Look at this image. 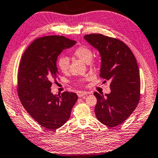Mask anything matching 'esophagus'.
<instances>
[{"instance_id": "esophagus-1", "label": "esophagus", "mask_w": 158, "mask_h": 158, "mask_svg": "<svg viewBox=\"0 0 158 158\" xmlns=\"http://www.w3.org/2000/svg\"><path fill=\"white\" fill-rule=\"evenodd\" d=\"M87 94H88V93H87V92H85V91H84V92L79 91L78 93H77V95H78L79 98H82V97H83L85 95H87Z\"/></svg>"}]
</instances>
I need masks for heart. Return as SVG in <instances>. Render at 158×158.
Returning <instances> with one entry per match:
<instances>
[{
    "mask_svg": "<svg viewBox=\"0 0 158 158\" xmlns=\"http://www.w3.org/2000/svg\"><path fill=\"white\" fill-rule=\"evenodd\" d=\"M73 56L77 59L82 60L85 64H89L91 61L93 56V52L89 47L87 46H80L75 49ZM70 61L66 56H61L58 60V67L63 73H67L69 71Z\"/></svg>",
    "mask_w": 158,
    "mask_h": 158,
    "instance_id": "obj_1",
    "label": "heart"
}]
</instances>
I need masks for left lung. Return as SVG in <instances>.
I'll return each instance as SVG.
<instances>
[{
	"mask_svg": "<svg viewBox=\"0 0 158 158\" xmlns=\"http://www.w3.org/2000/svg\"><path fill=\"white\" fill-rule=\"evenodd\" d=\"M101 57L100 77L110 81L111 93H94L98 102L96 117L103 124L115 127L127 120L140 99V79L136 59L124 43L117 39L91 34L84 36Z\"/></svg>",
	"mask_w": 158,
	"mask_h": 158,
	"instance_id": "1",
	"label": "left lung"
}]
</instances>
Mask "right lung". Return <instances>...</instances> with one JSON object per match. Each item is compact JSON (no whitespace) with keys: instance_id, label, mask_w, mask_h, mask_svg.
Returning a JSON list of instances; mask_svg holds the SVG:
<instances>
[{"instance_id":"1","label":"right lung","mask_w":158,"mask_h":158,"mask_svg":"<svg viewBox=\"0 0 158 158\" xmlns=\"http://www.w3.org/2000/svg\"><path fill=\"white\" fill-rule=\"evenodd\" d=\"M76 43L63 36L38 38L27 48L19 65L18 93L21 103L47 130L62 127L69 119L77 100L76 93L64 92L58 96L51 92L52 82L59 76L58 56Z\"/></svg>"}]
</instances>
